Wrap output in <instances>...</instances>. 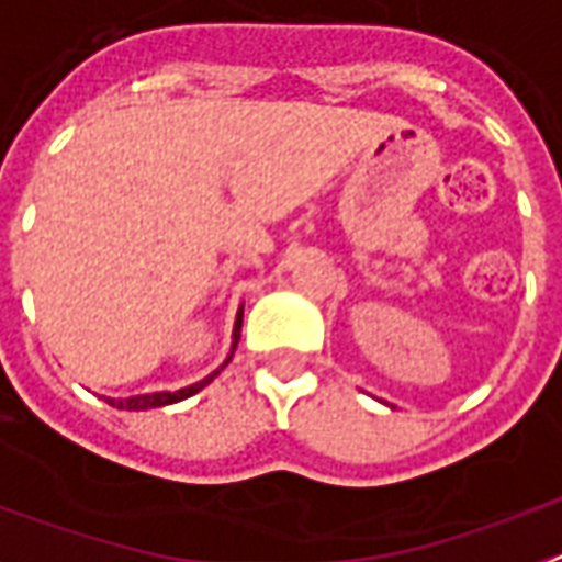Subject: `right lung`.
<instances>
[{"label":"right lung","instance_id":"right-lung-1","mask_svg":"<svg viewBox=\"0 0 562 562\" xmlns=\"http://www.w3.org/2000/svg\"><path fill=\"white\" fill-rule=\"evenodd\" d=\"M240 322H244V306L238 310V318H235V327H232V351H228V357L223 360V366L232 360V355H235V348H238V339H240ZM220 366V369H223ZM220 369H214L211 375L202 378V381H196V384L184 386V390H176V393H145V396H131V398H106L112 408L119 411H148V408H164V405H176V402H181V398L193 396V393H199L202 386H207L214 378L220 375Z\"/></svg>","mask_w":562,"mask_h":562}]
</instances>
